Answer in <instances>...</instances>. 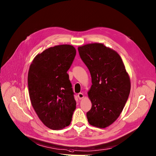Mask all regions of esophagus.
Masks as SVG:
<instances>
[{
    "mask_svg": "<svg viewBox=\"0 0 156 156\" xmlns=\"http://www.w3.org/2000/svg\"><path fill=\"white\" fill-rule=\"evenodd\" d=\"M77 96H78V98H79V99H83L84 98V94H82V93H79L78 94H77Z\"/></svg>",
    "mask_w": 156,
    "mask_h": 156,
    "instance_id": "34e87169",
    "label": "esophagus"
}]
</instances>
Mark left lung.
Returning a JSON list of instances; mask_svg holds the SVG:
<instances>
[{
  "mask_svg": "<svg viewBox=\"0 0 156 156\" xmlns=\"http://www.w3.org/2000/svg\"><path fill=\"white\" fill-rule=\"evenodd\" d=\"M87 67L92 85L88 91L92 107L87 114L89 123L105 129L120 115L130 92V79L119 54L103 43L78 47Z\"/></svg>",
  "mask_w": 156,
  "mask_h": 156,
  "instance_id": "left-lung-1",
  "label": "left lung"
}]
</instances>
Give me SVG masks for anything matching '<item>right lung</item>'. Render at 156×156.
Returning a JSON list of instances; mask_svg holds the SVG:
<instances>
[{
  "label": "right lung",
  "instance_id": "obj_1",
  "mask_svg": "<svg viewBox=\"0 0 156 156\" xmlns=\"http://www.w3.org/2000/svg\"><path fill=\"white\" fill-rule=\"evenodd\" d=\"M76 54L72 45L54 46L38 53L27 76L31 105L42 123L52 130L69 126L76 108L67 73Z\"/></svg>",
  "mask_w": 156,
  "mask_h": 156
}]
</instances>
